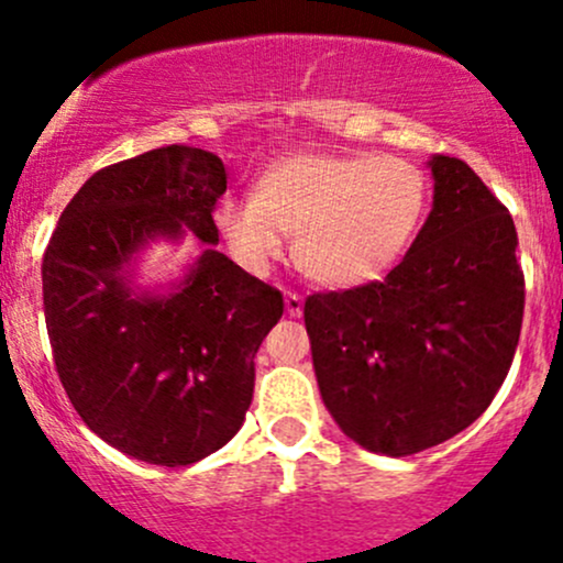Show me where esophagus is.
<instances>
[{
  "mask_svg": "<svg viewBox=\"0 0 563 563\" xmlns=\"http://www.w3.org/2000/svg\"><path fill=\"white\" fill-rule=\"evenodd\" d=\"M301 310H305V299H301V294L286 291V312H288V316L299 318Z\"/></svg>",
  "mask_w": 563,
  "mask_h": 563,
  "instance_id": "esophagus-1",
  "label": "esophagus"
}]
</instances>
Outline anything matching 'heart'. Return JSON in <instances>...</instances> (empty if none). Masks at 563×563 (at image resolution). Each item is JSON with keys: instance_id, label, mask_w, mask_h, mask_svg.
Wrapping results in <instances>:
<instances>
[{"instance_id": "heart-1", "label": "heart", "mask_w": 563, "mask_h": 563, "mask_svg": "<svg viewBox=\"0 0 563 563\" xmlns=\"http://www.w3.org/2000/svg\"><path fill=\"white\" fill-rule=\"evenodd\" d=\"M429 210L418 164L377 153H294L258 175L251 199H221L218 234L245 269L264 272L297 236V264L329 288H358L399 262Z\"/></svg>"}]
</instances>
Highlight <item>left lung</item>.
Here are the masks:
<instances>
[{
    "label": "left lung",
    "instance_id": "left-lung-1",
    "mask_svg": "<svg viewBox=\"0 0 563 563\" xmlns=\"http://www.w3.org/2000/svg\"><path fill=\"white\" fill-rule=\"evenodd\" d=\"M429 169L431 212L386 280L305 301L323 405L347 440L394 459L483 416L523 321L507 207L461 158L431 156Z\"/></svg>",
    "mask_w": 563,
    "mask_h": 563
}]
</instances>
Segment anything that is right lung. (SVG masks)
Masks as SVG:
<instances>
[{
	"instance_id": "right-lung-1",
	"label": "right lung",
	"mask_w": 563,
	"mask_h": 563,
	"mask_svg": "<svg viewBox=\"0 0 563 563\" xmlns=\"http://www.w3.org/2000/svg\"><path fill=\"white\" fill-rule=\"evenodd\" d=\"M227 169L202 147L167 145L88 177L43 258L53 361L82 423L115 451L188 466L240 431L253 358L283 297L216 251ZM206 247L167 287L136 283L151 241Z\"/></svg>"
}]
</instances>
